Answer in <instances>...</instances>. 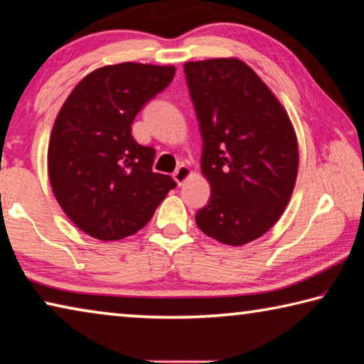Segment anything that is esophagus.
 <instances>
[{
  "label": "esophagus",
  "mask_w": 364,
  "mask_h": 364,
  "mask_svg": "<svg viewBox=\"0 0 364 364\" xmlns=\"http://www.w3.org/2000/svg\"><path fill=\"white\" fill-rule=\"evenodd\" d=\"M190 174H192V171H190L188 166L182 164V166H178V168L174 171V174H172V177H174V181L178 183V186H182V183L186 182L187 178L190 177Z\"/></svg>",
  "instance_id": "obj_1"
}]
</instances>
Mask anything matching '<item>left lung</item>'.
<instances>
[{
    "mask_svg": "<svg viewBox=\"0 0 364 364\" xmlns=\"http://www.w3.org/2000/svg\"><path fill=\"white\" fill-rule=\"evenodd\" d=\"M183 73L203 140L201 172L211 187L196 225L225 245H243L277 223L294 192V127L264 82L238 59L186 63Z\"/></svg>",
    "mask_w": 364,
    "mask_h": 364,
    "instance_id": "obj_1",
    "label": "left lung"
}]
</instances>
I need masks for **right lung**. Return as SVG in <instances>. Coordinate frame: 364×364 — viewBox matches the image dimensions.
<instances>
[{"instance_id": "obj_1", "label": "right lung", "mask_w": 364, "mask_h": 364, "mask_svg": "<svg viewBox=\"0 0 364 364\" xmlns=\"http://www.w3.org/2000/svg\"><path fill=\"white\" fill-rule=\"evenodd\" d=\"M174 74V65H105L63 105L48 146V174L58 203L85 234L98 240L135 234L176 187L171 176L153 172L154 148L132 136L135 116Z\"/></svg>"}]
</instances>
